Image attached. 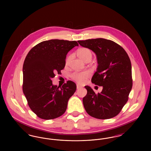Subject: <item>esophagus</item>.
Listing matches in <instances>:
<instances>
[{
  "mask_svg": "<svg viewBox=\"0 0 151 151\" xmlns=\"http://www.w3.org/2000/svg\"><path fill=\"white\" fill-rule=\"evenodd\" d=\"M76 88H77V89H80V88H81L82 87L81 86H80L79 85H77L76 86Z\"/></svg>",
  "mask_w": 151,
  "mask_h": 151,
  "instance_id": "obj_1",
  "label": "esophagus"
}]
</instances>
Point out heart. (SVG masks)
I'll return each mask as SVG.
<instances>
[{"mask_svg":"<svg viewBox=\"0 0 151 151\" xmlns=\"http://www.w3.org/2000/svg\"><path fill=\"white\" fill-rule=\"evenodd\" d=\"M78 55L80 58L83 60L86 61L88 59L91 60L92 58V52L89 49L86 47H82L79 49L78 51ZM70 59V57L67 58L66 59V64H68ZM91 76V73L88 71L83 72H75L71 75V77L73 80L76 81L80 84L84 83L86 79Z\"/></svg>","mask_w":151,"mask_h":151,"instance_id":"obj_1","label":"heart"}]
</instances>
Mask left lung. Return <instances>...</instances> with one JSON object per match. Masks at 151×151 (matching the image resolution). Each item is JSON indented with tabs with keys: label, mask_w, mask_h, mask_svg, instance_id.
Wrapping results in <instances>:
<instances>
[{
	"label": "left lung",
	"mask_w": 151,
	"mask_h": 151,
	"mask_svg": "<svg viewBox=\"0 0 151 151\" xmlns=\"http://www.w3.org/2000/svg\"><path fill=\"white\" fill-rule=\"evenodd\" d=\"M96 54L98 66L92 78L94 84L103 87L95 93L86 86L83 102L86 113L94 118L106 119L118 115L129 99L132 86L131 63L126 51L113 41L104 38L78 41Z\"/></svg>",
	"instance_id": "1"
}]
</instances>
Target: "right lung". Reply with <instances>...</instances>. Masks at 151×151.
Segmentation results:
<instances>
[{
    "instance_id": "add662e5",
    "label": "right lung",
    "mask_w": 151,
    "mask_h": 151,
    "mask_svg": "<svg viewBox=\"0 0 151 151\" xmlns=\"http://www.w3.org/2000/svg\"><path fill=\"white\" fill-rule=\"evenodd\" d=\"M76 46L79 44L75 41H45L34 46L25 59L23 93L29 108L41 119H52L63 115L76 91V85L72 81L58 87L51 80L55 73H61L68 52Z\"/></svg>"
}]
</instances>
